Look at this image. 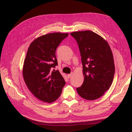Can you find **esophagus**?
Here are the masks:
<instances>
[{"label":"esophagus","instance_id":"esophagus-1","mask_svg":"<svg viewBox=\"0 0 132 132\" xmlns=\"http://www.w3.org/2000/svg\"><path fill=\"white\" fill-rule=\"evenodd\" d=\"M73 73H71V74H68V78H71V77H72V76H73Z\"/></svg>","mask_w":132,"mask_h":132}]
</instances>
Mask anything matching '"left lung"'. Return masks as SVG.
I'll list each match as a JSON object with an SVG mask.
<instances>
[{
  "mask_svg": "<svg viewBox=\"0 0 132 132\" xmlns=\"http://www.w3.org/2000/svg\"><path fill=\"white\" fill-rule=\"evenodd\" d=\"M70 35L78 43L84 76L77 93L83 98L94 100L101 97L112 83L115 71L112 53L107 41L93 31Z\"/></svg>",
  "mask_w": 132,
  "mask_h": 132,
  "instance_id": "left-lung-1",
  "label": "left lung"
}]
</instances>
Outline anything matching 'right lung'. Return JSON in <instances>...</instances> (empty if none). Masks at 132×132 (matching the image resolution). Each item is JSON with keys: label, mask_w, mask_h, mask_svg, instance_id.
Segmentation results:
<instances>
[{"label": "right lung", "mask_w": 132, "mask_h": 132, "mask_svg": "<svg viewBox=\"0 0 132 132\" xmlns=\"http://www.w3.org/2000/svg\"><path fill=\"white\" fill-rule=\"evenodd\" d=\"M68 34L51 33L35 39L28 48L23 78L28 89L40 100L51 103L60 96L65 82L58 70L55 51Z\"/></svg>", "instance_id": "1"}]
</instances>
